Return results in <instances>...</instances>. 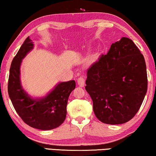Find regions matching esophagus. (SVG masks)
<instances>
[{
  "mask_svg": "<svg viewBox=\"0 0 156 156\" xmlns=\"http://www.w3.org/2000/svg\"><path fill=\"white\" fill-rule=\"evenodd\" d=\"M77 84L80 87H83L84 86V84H85V80L84 78V76H81L80 77L78 78L77 80Z\"/></svg>",
  "mask_w": 156,
  "mask_h": 156,
  "instance_id": "obj_1",
  "label": "esophagus"
}]
</instances>
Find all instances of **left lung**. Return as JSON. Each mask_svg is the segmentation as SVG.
I'll return each mask as SVG.
<instances>
[{
	"instance_id": "8db88e82",
	"label": "left lung",
	"mask_w": 156,
	"mask_h": 156,
	"mask_svg": "<svg viewBox=\"0 0 156 156\" xmlns=\"http://www.w3.org/2000/svg\"><path fill=\"white\" fill-rule=\"evenodd\" d=\"M86 85L100 121L112 125L127 122L139 110L147 92L144 55L131 39L122 37L88 69Z\"/></svg>"
}]
</instances>
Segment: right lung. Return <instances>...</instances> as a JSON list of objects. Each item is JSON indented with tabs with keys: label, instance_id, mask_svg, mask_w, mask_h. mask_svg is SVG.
I'll return each instance as SVG.
<instances>
[{
	"label": "right lung",
	"instance_id": "obj_1",
	"mask_svg": "<svg viewBox=\"0 0 156 156\" xmlns=\"http://www.w3.org/2000/svg\"><path fill=\"white\" fill-rule=\"evenodd\" d=\"M33 42L28 37L23 42L12 59L8 79V95L16 112L30 126L40 130H51L59 126L65 120L68 98L75 89L74 80L59 82L45 97L33 99L21 86L22 60L33 50Z\"/></svg>",
	"mask_w": 156,
	"mask_h": 156
}]
</instances>
